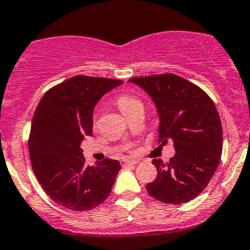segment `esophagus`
<instances>
[{
  "mask_svg": "<svg viewBox=\"0 0 250 250\" xmlns=\"http://www.w3.org/2000/svg\"><path fill=\"white\" fill-rule=\"evenodd\" d=\"M140 163L138 161H129V159H122L121 165L122 167H128V165H136Z\"/></svg>",
  "mask_w": 250,
  "mask_h": 250,
  "instance_id": "esophagus-1",
  "label": "esophagus"
}]
</instances>
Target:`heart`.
<instances>
[{
	"label": "heart",
	"mask_w": 250,
	"mask_h": 250,
	"mask_svg": "<svg viewBox=\"0 0 250 250\" xmlns=\"http://www.w3.org/2000/svg\"><path fill=\"white\" fill-rule=\"evenodd\" d=\"M116 104L120 108V110L125 114V116H129L130 114H133L135 110L143 108L142 101L138 100L137 98H135L133 95L129 94H122L116 99Z\"/></svg>",
	"instance_id": "heart-1"
}]
</instances>
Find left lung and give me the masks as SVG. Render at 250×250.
I'll list each match as a JSON object with an SVG mask.
<instances>
[{"instance_id":"1","label":"left lung","mask_w":250,"mask_h":250,"mask_svg":"<svg viewBox=\"0 0 250 250\" xmlns=\"http://www.w3.org/2000/svg\"><path fill=\"white\" fill-rule=\"evenodd\" d=\"M151 96L159 115L158 141L173 142L169 163L154 159L157 169L148 193L179 205L198 197L216 171L222 152V127L214 102L200 87L172 73L130 79Z\"/></svg>"}]
</instances>
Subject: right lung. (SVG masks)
<instances>
[{"label": "right lung", "instance_id": "1", "mask_svg": "<svg viewBox=\"0 0 250 250\" xmlns=\"http://www.w3.org/2000/svg\"><path fill=\"white\" fill-rule=\"evenodd\" d=\"M123 81L76 76L53 86L39 101L29 136L35 176L58 205L89 211L109 195L121 165L106 158L86 165L80 144L92 136L93 110L102 95Z\"/></svg>", "mask_w": 250, "mask_h": 250}]
</instances>
